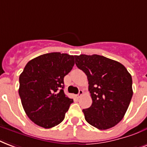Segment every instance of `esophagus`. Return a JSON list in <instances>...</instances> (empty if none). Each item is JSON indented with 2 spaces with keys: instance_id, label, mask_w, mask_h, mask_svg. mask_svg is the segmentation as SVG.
I'll return each mask as SVG.
<instances>
[{
  "instance_id": "1",
  "label": "esophagus",
  "mask_w": 147,
  "mask_h": 147,
  "mask_svg": "<svg viewBox=\"0 0 147 147\" xmlns=\"http://www.w3.org/2000/svg\"><path fill=\"white\" fill-rule=\"evenodd\" d=\"M83 94H84V91H83L82 90H80L79 93H78V94H77V98H80V96H81L82 95H83Z\"/></svg>"
}]
</instances>
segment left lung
<instances>
[{
  "mask_svg": "<svg viewBox=\"0 0 147 147\" xmlns=\"http://www.w3.org/2000/svg\"><path fill=\"white\" fill-rule=\"evenodd\" d=\"M75 63L86 74L92 105L83 110L86 122L107 129L121 121L133 96L132 77L119 62L97 54L75 56Z\"/></svg>",
  "mask_w": 147,
  "mask_h": 147,
  "instance_id": "8db88e82",
  "label": "left lung"
}]
</instances>
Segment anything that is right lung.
I'll return each mask as SVG.
<instances>
[{
	"instance_id": "obj_1",
	"label": "right lung",
	"mask_w": 147,
	"mask_h": 147,
	"mask_svg": "<svg viewBox=\"0 0 147 147\" xmlns=\"http://www.w3.org/2000/svg\"><path fill=\"white\" fill-rule=\"evenodd\" d=\"M75 56L45 53L26 64L19 77V95L27 117L45 129L61 123L73 99L63 92V78L74 65Z\"/></svg>"
}]
</instances>
